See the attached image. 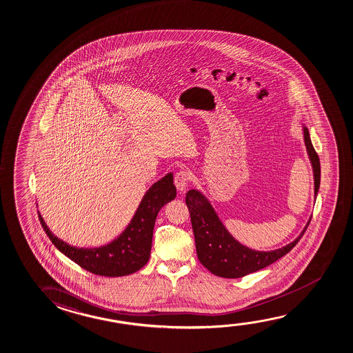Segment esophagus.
Instances as JSON below:
<instances>
[{
  "mask_svg": "<svg viewBox=\"0 0 353 353\" xmlns=\"http://www.w3.org/2000/svg\"><path fill=\"white\" fill-rule=\"evenodd\" d=\"M190 172L187 170H179V172L174 174V185L181 193L185 190V187L190 183Z\"/></svg>",
  "mask_w": 353,
  "mask_h": 353,
  "instance_id": "1",
  "label": "esophagus"
}]
</instances>
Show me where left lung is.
Here are the masks:
<instances>
[{"mask_svg": "<svg viewBox=\"0 0 353 353\" xmlns=\"http://www.w3.org/2000/svg\"><path fill=\"white\" fill-rule=\"evenodd\" d=\"M303 133L314 174V195H317L321 184V161L306 128H303ZM185 204L190 210L200 263L212 274L223 278H241L270 266L296 245L311 222L310 219L301 234L284 248L273 251H256L235 241L222 225L208 199L198 190H192L185 194Z\"/></svg>", "mask_w": 353, "mask_h": 353, "instance_id": "obj_1", "label": "left lung"}]
</instances>
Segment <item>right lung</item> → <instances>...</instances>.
Wrapping results in <instances>:
<instances>
[{"instance_id":"obj_1","label":"right lung","mask_w":353,"mask_h":353,"mask_svg":"<svg viewBox=\"0 0 353 353\" xmlns=\"http://www.w3.org/2000/svg\"><path fill=\"white\" fill-rule=\"evenodd\" d=\"M174 196L176 187L174 185V176L170 172L149 188L138 206L131 223L118 239L94 249L69 245L58 239L56 235L52 234L40 212L39 219L53 245L83 270L98 276H128L141 270L148 262L154 223L159 210L166 203L174 200Z\"/></svg>"}]
</instances>
